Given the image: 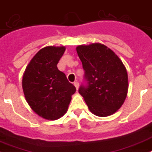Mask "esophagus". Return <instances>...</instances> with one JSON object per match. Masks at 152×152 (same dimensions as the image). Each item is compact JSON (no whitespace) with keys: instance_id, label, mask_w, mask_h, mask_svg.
Here are the masks:
<instances>
[{"instance_id":"obj_1","label":"esophagus","mask_w":152,"mask_h":152,"mask_svg":"<svg viewBox=\"0 0 152 152\" xmlns=\"http://www.w3.org/2000/svg\"><path fill=\"white\" fill-rule=\"evenodd\" d=\"M74 85H75V86L76 89H77V90H78V86H79L78 82H77V81H75V82H74Z\"/></svg>"}]
</instances>
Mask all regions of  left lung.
<instances>
[{
	"instance_id": "obj_1",
	"label": "left lung",
	"mask_w": 152,
	"mask_h": 152,
	"mask_svg": "<svg viewBox=\"0 0 152 152\" xmlns=\"http://www.w3.org/2000/svg\"><path fill=\"white\" fill-rule=\"evenodd\" d=\"M76 50L88 81L87 88L80 87L79 94L94 115H113L122 106L128 94V72L122 61L101 43L78 45Z\"/></svg>"
}]
</instances>
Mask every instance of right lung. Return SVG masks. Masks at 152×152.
I'll return each instance as SVG.
<instances>
[{
  "instance_id": "1",
  "label": "right lung",
  "mask_w": 152,
  "mask_h": 152,
  "mask_svg": "<svg viewBox=\"0 0 152 152\" xmlns=\"http://www.w3.org/2000/svg\"><path fill=\"white\" fill-rule=\"evenodd\" d=\"M64 46H47L33 57L22 78V88L28 105L46 120L60 118L67 112L76 88L57 64Z\"/></svg>"
}]
</instances>
